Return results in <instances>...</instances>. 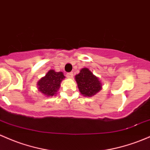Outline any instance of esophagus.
<instances>
[{
	"mask_svg": "<svg viewBox=\"0 0 150 150\" xmlns=\"http://www.w3.org/2000/svg\"><path fill=\"white\" fill-rule=\"evenodd\" d=\"M66 77L68 78H72L73 77V74H72V72H68L66 74Z\"/></svg>",
	"mask_w": 150,
	"mask_h": 150,
	"instance_id": "34e87169",
	"label": "esophagus"
}]
</instances>
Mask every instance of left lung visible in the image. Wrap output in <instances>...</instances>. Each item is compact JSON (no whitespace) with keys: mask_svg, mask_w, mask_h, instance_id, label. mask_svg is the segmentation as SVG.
<instances>
[{"mask_svg":"<svg viewBox=\"0 0 150 150\" xmlns=\"http://www.w3.org/2000/svg\"><path fill=\"white\" fill-rule=\"evenodd\" d=\"M75 80L79 90L84 96H93L102 89L99 79L88 68L82 69L80 73L75 76Z\"/></svg>","mask_w":150,"mask_h":150,"instance_id":"8db88e82","label":"left lung"}]
</instances>
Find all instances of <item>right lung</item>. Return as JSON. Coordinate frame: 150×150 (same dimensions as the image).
<instances>
[{
    "instance_id": "1",
    "label": "right lung",
    "mask_w": 150,
    "mask_h": 150,
    "mask_svg": "<svg viewBox=\"0 0 150 150\" xmlns=\"http://www.w3.org/2000/svg\"><path fill=\"white\" fill-rule=\"evenodd\" d=\"M65 78L62 72H55L51 70L38 82L39 91L46 96H53L56 94L60 85V82Z\"/></svg>"
}]
</instances>
